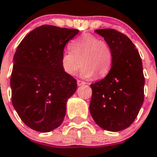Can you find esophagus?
Masks as SVG:
<instances>
[{
    "label": "esophagus",
    "mask_w": 157,
    "mask_h": 157,
    "mask_svg": "<svg viewBox=\"0 0 157 157\" xmlns=\"http://www.w3.org/2000/svg\"><path fill=\"white\" fill-rule=\"evenodd\" d=\"M77 84L78 86H82V85L86 84V82H83V81H81V80H77Z\"/></svg>",
    "instance_id": "34e87169"
}]
</instances>
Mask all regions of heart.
Wrapping results in <instances>:
<instances>
[{"instance_id":"obj_1","label":"heart","mask_w":157,"mask_h":157,"mask_svg":"<svg viewBox=\"0 0 157 157\" xmlns=\"http://www.w3.org/2000/svg\"><path fill=\"white\" fill-rule=\"evenodd\" d=\"M71 51L61 54L63 71L73 76L83 66L81 76L86 78L105 77L112 65V52L105 41L91 34H83L71 43Z\"/></svg>"}]
</instances>
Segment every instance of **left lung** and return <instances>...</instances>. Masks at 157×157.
<instances>
[{
	"label": "left lung",
	"instance_id": "obj_1",
	"mask_svg": "<svg viewBox=\"0 0 157 157\" xmlns=\"http://www.w3.org/2000/svg\"><path fill=\"white\" fill-rule=\"evenodd\" d=\"M112 52V66L105 78L91 84L89 109L94 121L109 131L125 130L136 118L144 100V76L140 53L132 41L114 29L95 31Z\"/></svg>",
	"mask_w": 157,
	"mask_h": 157
}]
</instances>
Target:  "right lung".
Masks as SVG:
<instances>
[{
	"mask_svg": "<svg viewBox=\"0 0 157 157\" xmlns=\"http://www.w3.org/2000/svg\"><path fill=\"white\" fill-rule=\"evenodd\" d=\"M78 31L43 25L17 46L10 77L12 104L32 130L49 132L63 121L66 102L76 91L77 81L63 71L61 54Z\"/></svg>",
	"mask_w": 157,
	"mask_h": 157,
	"instance_id": "add662e5",
	"label": "right lung"
}]
</instances>
